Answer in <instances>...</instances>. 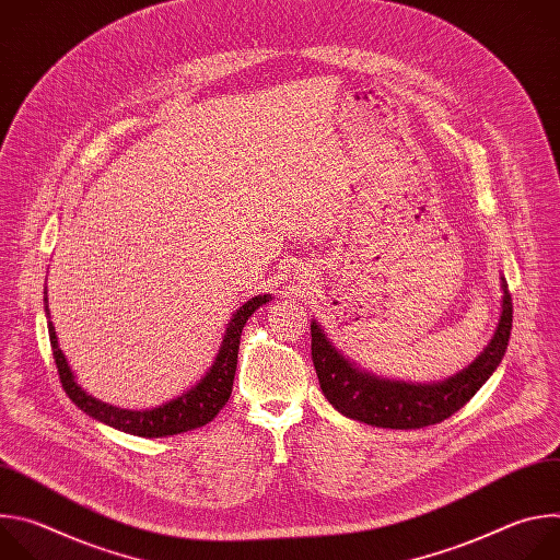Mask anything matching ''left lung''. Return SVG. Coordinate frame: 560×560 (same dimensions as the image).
<instances>
[{
  "mask_svg": "<svg viewBox=\"0 0 560 560\" xmlns=\"http://www.w3.org/2000/svg\"><path fill=\"white\" fill-rule=\"evenodd\" d=\"M501 288L503 312L488 348L460 374L434 385L385 381L357 370L312 322V363L332 408L354 421L392 430H417L450 419L483 387L505 357L512 332V294L503 277Z\"/></svg>",
  "mask_w": 560,
  "mask_h": 560,
  "instance_id": "8db88e82",
  "label": "left lung"
}]
</instances>
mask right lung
<instances>
[{
    "label": "right lung",
    "mask_w": 560,
    "mask_h": 560,
    "mask_svg": "<svg viewBox=\"0 0 560 560\" xmlns=\"http://www.w3.org/2000/svg\"><path fill=\"white\" fill-rule=\"evenodd\" d=\"M270 299H272L270 294L255 296L238 307L236 314L232 316V322L228 324L221 350H219L212 368L208 370V374L190 392L175 398V401H171L166 406H159L154 410H145V412L113 408L108 404L97 401V398H93L91 394H86L82 387H79L74 383V376L68 368V363H66L63 352L59 350L57 335H55V328H52L50 316H48V337H50L52 359H55V365L59 372L61 387L79 410H84L93 419H97L110 428H117L121 432H128V434L156 439V436H173V434H182V432L201 428V425L210 423L219 415V410L228 404V398L232 394L234 372H236V354H238V339H242V330L250 318V314L259 305L268 303ZM46 314H48V305H46Z\"/></svg>",
    "instance_id": "1"
}]
</instances>
